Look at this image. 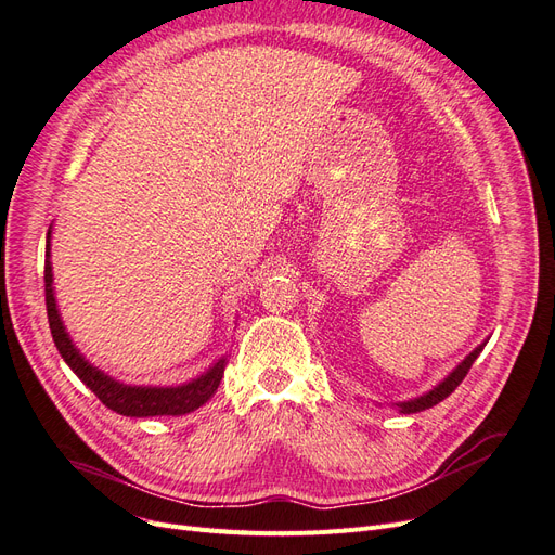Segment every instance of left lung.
<instances>
[{
  "instance_id": "1",
  "label": "left lung",
  "mask_w": 555,
  "mask_h": 555,
  "mask_svg": "<svg viewBox=\"0 0 555 555\" xmlns=\"http://www.w3.org/2000/svg\"><path fill=\"white\" fill-rule=\"evenodd\" d=\"M486 343H489V340H483L481 345H477L473 351H469V354H467L456 367H453V371H451L438 386H433L430 391H426L424 396L402 400V402H391V405H393L400 414L424 412V410H428V408H433V405H438V402H442L449 393H453V389H456V386L463 382V377L467 375L469 367H473V363H475L477 357L481 354V349L486 347Z\"/></svg>"
}]
</instances>
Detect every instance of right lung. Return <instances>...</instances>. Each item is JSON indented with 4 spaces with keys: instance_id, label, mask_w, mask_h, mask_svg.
I'll return each instance as SVG.
<instances>
[{
    "instance_id": "obj_1",
    "label": "right lung",
    "mask_w": 555,
    "mask_h": 555,
    "mask_svg": "<svg viewBox=\"0 0 555 555\" xmlns=\"http://www.w3.org/2000/svg\"><path fill=\"white\" fill-rule=\"evenodd\" d=\"M50 238H53V224L48 229L46 236V310H48V324L53 333L55 347L62 354L64 363L72 367L76 377L88 386V389L104 402V405L122 416H180L198 410L201 405L215 396L217 386H220L227 367V357L217 359L206 373L198 377L176 384V386H145V384H125L120 379H113L104 371H99L94 363H90L80 354V349L66 333L62 322V314L57 308L55 287H53V263H50Z\"/></svg>"
}]
</instances>
